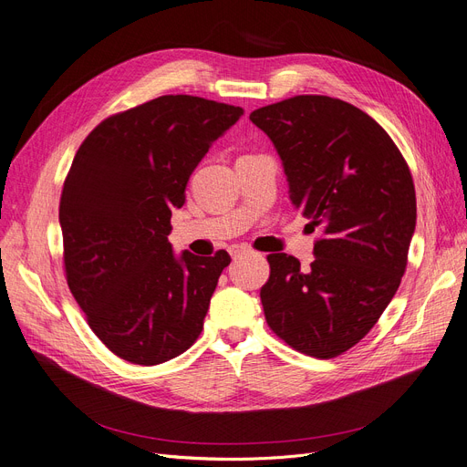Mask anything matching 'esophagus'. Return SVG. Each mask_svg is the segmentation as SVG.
I'll list each match as a JSON object with an SVG mask.
<instances>
[{"mask_svg": "<svg viewBox=\"0 0 467 467\" xmlns=\"http://www.w3.org/2000/svg\"><path fill=\"white\" fill-rule=\"evenodd\" d=\"M228 253L234 256V258H237V256H241V254H247V253H251L247 247H244V245H230L228 247Z\"/></svg>", "mask_w": 467, "mask_h": 467, "instance_id": "34e87169", "label": "esophagus"}]
</instances>
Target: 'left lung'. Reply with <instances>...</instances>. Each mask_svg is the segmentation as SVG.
Wrapping results in <instances>:
<instances>
[{
  "label": "left lung",
  "mask_w": 467,
  "mask_h": 467,
  "mask_svg": "<svg viewBox=\"0 0 467 467\" xmlns=\"http://www.w3.org/2000/svg\"><path fill=\"white\" fill-rule=\"evenodd\" d=\"M249 119L282 159L295 209L322 228L306 270L291 254H268L266 322L298 352L339 357L400 285L416 230L412 174L385 130L347 101L295 96Z\"/></svg>",
  "instance_id": "1"
}]
</instances>
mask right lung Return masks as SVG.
<instances>
[{"label":"right lung","mask_w":467,"mask_h":467,"mask_svg":"<svg viewBox=\"0 0 467 467\" xmlns=\"http://www.w3.org/2000/svg\"><path fill=\"white\" fill-rule=\"evenodd\" d=\"M244 109L162 96L105 119L84 140L63 185L67 284L91 331L126 362L155 366L202 331L230 254H174L172 209L209 147Z\"/></svg>","instance_id":"1"}]
</instances>
